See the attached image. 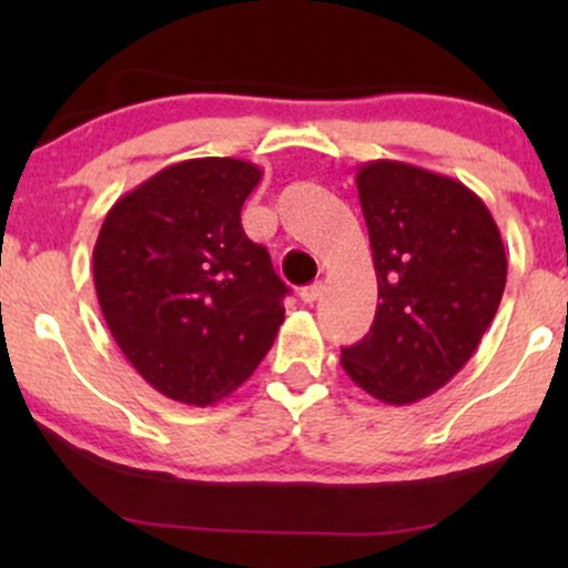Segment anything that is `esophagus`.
<instances>
[{"label":"esophagus","instance_id":"esophagus-1","mask_svg":"<svg viewBox=\"0 0 568 568\" xmlns=\"http://www.w3.org/2000/svg\"><path fill=\"white\" fill-rule=\"evenodd\" d=\"M323 291H325L323 283H312V285H306V288H304L302 293H298V296H302L304 304H315L317 298L323 296Z\"/></svg>","mask_w":568,"mask_h":568}]
</instances>
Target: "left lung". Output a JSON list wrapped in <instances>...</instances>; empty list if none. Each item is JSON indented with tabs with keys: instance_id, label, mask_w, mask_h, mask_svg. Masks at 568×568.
I'll return each instance as SVG.
<instances>
[{
	"instance_id": "obj_1",
	"label": "left lung",
	"mask_w": 568,
	"mask_h": 568,
	"mask_svg": "<svg viewBox=\"0 0 568 568\" xmlns=\"http://www.w3.org/2000/svg\"><path fill=\"white\" fill-rule=\"evenodd\" d=\"M379 304L347 376L376 400L408 406L465 368L497 315L507 258L497 221L462 181L397 160L357 168Z\"/></svg>"
}]
</instances>
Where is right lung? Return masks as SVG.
<instances>
[{"label":"right lung","mask_w":568,"mask_h":568,"mask_svg":"<svg viewBox=\"0 0 568 568\" xmlns=\"http://www.w3.org/2000/svg\"><path fill=\"white\" fill-rule=\"evenodd\" d=\"M262 168L200 158L162 168L103 219L93 277L103 321L158 393L213 406L243 384L285 321V283L240 211Z\"/></svg>","instance_id":"obj_1"}]
</instances>
